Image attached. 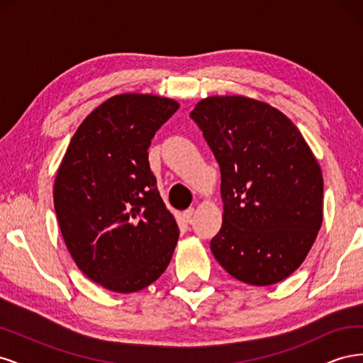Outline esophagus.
Segmentation results:
<instances>
[{
    "instance_id": "34e87169",
    "label": "esophagus",
    "mask_w": 363,
    "mask_h": 363,
    "mask_svg": "<svg viewBox=\"0 0 363 363\" xmlns=\"http://www.w3.org/2000/svg\"><path fill=\"white\" fill-rule=\"evenodd\" d=\"M194 212H195V208L194 207H189V208H186V211L183 212V219L184 221H191L192 219V216H194Z\"/></svg>"
}]
</instances>
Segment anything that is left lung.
<instances>
[{"instance_id": "obj_1", "label": "left lung", "mask_w": 363, "mask_h": 363, "mask_svg": "<svg viewBox=\"0 0 363 363\" xmlns=\"http://www.w3.org/2000/svg\"><path fill=\"white\" fill-rule=\"evenodd\" d=\"M191 118L221 169L215 259L255 286L289 277L323 224V174L300 130L276 107L240 95L204 98Z\"/></svg>"}]
</instances>
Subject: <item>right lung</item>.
Here are the masks:
<instances>
[{
	"label": "right lung",
	"instance_id": "obj_1",
	"mask_svg": "<svg viewBox=\"0 0 363 363\" xmlns=\"http://www.w3.org/2000/svg\"><path fill=\"white\" fill-rule=\"evenodd\" d=\"M179 103L150 94L108 98L77 128L54 182V208L77 267L130 294L169 265L179 227L157 191L148 148Z\"/></svg>",
	"mask_w": 363,
	"mask_h": 363
}]
</instances>
